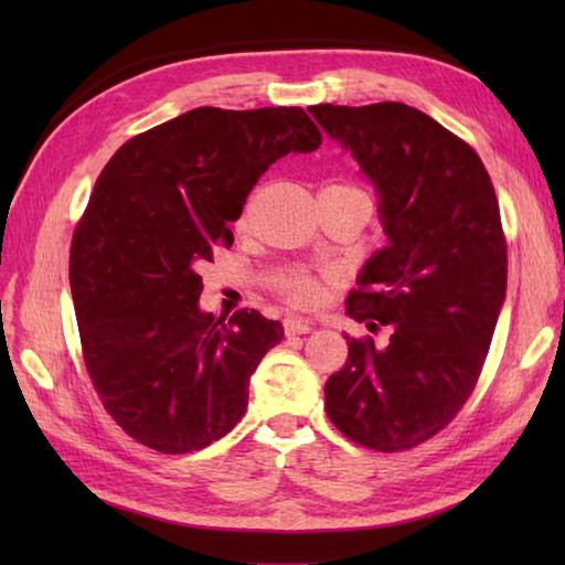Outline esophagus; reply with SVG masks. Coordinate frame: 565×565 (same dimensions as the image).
<instances>
[{
    "instance_id": "34e87169",
    "label": "esophagus",
    "mask_w": 565,
    "mask_h": 565,
    "mask_svg": "<svg viewBox=\"0 0 565 565\" xmlns=\"http://www.w3.org/2000/svg\"><path fill=\"white\" fill-rule=\"evenodd\" d=\"M310 330H313V322H308V320H296V318L284 320V332L286 334H306Z\"/></svg>"
}]
</instances>
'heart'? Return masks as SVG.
<instances>
[{"mask_svg":"<svg viewBox=\"0 0 565 565\" xmlns=\"http://www.w3.org/2000/svg\"><path fill=\"white\" fill-rule=\"evenodd\" d=\"M326 189H338V191H350V194H356L369 201V196L364 194L362 189H356L352 184H328ZM371 203V201H369ZM247 215L243 213V218H239V225H245ZM274 289L279 291V296L284 298L286 303L294 306V308H316L320 306L322 296H326V289H322V279L318 274H310L308 269H289L279 274L274 279Z\"/></svg>","mask_w":565,"mask_h":565,"instance_id":"obj_1","label":"heart"}]
</instances>
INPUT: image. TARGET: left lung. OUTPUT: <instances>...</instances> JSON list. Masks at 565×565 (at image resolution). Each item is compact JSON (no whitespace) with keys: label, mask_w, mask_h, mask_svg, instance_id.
<instances>
[{"label":"left lung","mask_w":565,"mask_h":565,"mask_svg":"<svg viewBox=\"0 0 565 565\" xmlns=\"http://www.w3.org/2000/svg\"><path fill=\"white\" fill-rule=\"evenodd\" d=\"M379 191L388 245L371 257L347 313L386 347L350 340L326 383L344 437L405 451L435 437L473 393L508 289V245L493 182L476 150L401 102L310 106Z\"/></svg>","instance_id":"obj_1"}]
</instances>
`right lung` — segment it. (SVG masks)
<instances>
[{
	"mask_svg": "<svg viewBox=\"0 0 565 565\" xmlns=\"http://www.w3.org/2000/svg\"><path fill=\"white\" fill-rule=\"evenodd\" d=\"M322 136L298 106L194 111L130 138L106 162L70 249L84 366L126 435L186 454L247 411L262 356L284 338L259 310L215 320L199 308L203 262L279 158Z\"/></svg>",
	"mask_w": 565,
	"mask_h": 565,
	"instance_id": "1",
	"label": "right lung"
}]
</instances>
